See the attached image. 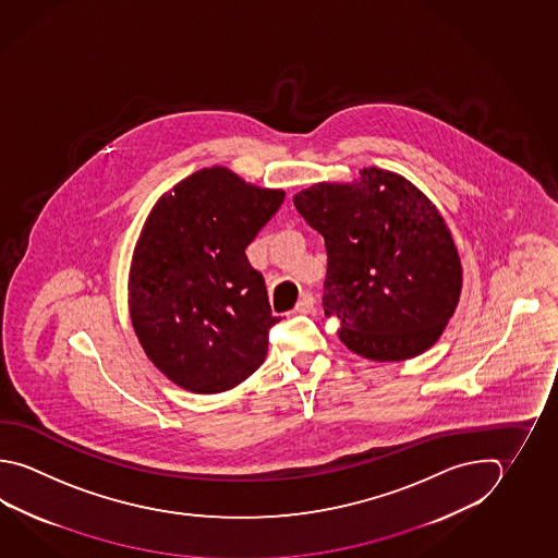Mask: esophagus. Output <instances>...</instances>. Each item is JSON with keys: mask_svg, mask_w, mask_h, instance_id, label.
<instances>
[{"mask_svg": "<svg viewBox=\"0 0 558 558\" xmlns=\"http://www.w3.org/2000/svg\"><path fill=\"white\" fill-rule=\"evenodd\" d=\"M314 310H316V300L312 294L302 295L294 307L295 314H312Z\"/></svg>", "mask_w": 558, "mask_h": 558, "instance_id": "34e87169", "label": "esophagus"}]
</instances>
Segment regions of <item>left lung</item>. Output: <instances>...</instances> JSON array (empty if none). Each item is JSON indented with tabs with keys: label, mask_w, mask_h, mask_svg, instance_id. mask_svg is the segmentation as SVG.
<instances>
[{
	"label": "left lung",
	"mask_w": 558,
	"mask_h": 558,
	"mask_svg": "<svg viewBox=\"0 0 558 558\" xmlns=\"http://www.w3.org/2000/svg\"><path fill=\"white\" fill-rule=\"evenodd\" d=\"M327 251L326 316L361 357L402 361L432 348L462 292L452 232L411 181L379 168L353 183H316L294 195Z\"/></svg>",
	"instance_id": "left-lung-1"
}]
</instances>
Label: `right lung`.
<instances>
[{
  "label": "right lung",
  "mask_w": 558,
  "mask_h": 558,
  "mask_svg": "<svg viewBox=\"0 0 558 558\" xmlns=\"http://www.w3.org/2000/svg\"><path fill=\"white\" fill-rule=\"evenodd\" d=\"M282 201L284 191L215 166L149 213L130 268V317L149 361L181 389L222 392L263 365L280 317L244 251Z\"/></svg>",
  "instance_id": "right-lung-1"
}]
</instances>
